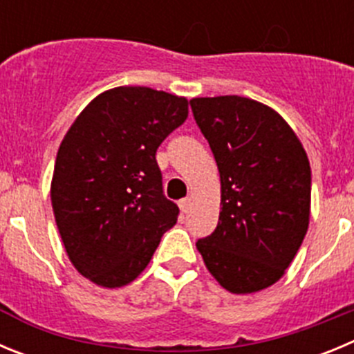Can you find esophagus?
I'll return each mask as SVG.
<instances>
[{"label":"esophagus","mask_w":354,"mask_h":354,"mask_svg":"<svg viewBox=\"0 0 354 354\" xmlns=\"http://www.w3.org/2000/svg\"><path fill=\"white\" fill-rule=\"evenodd\" d=\"M179 207H180V212L183 214H187L189 212V207H191V200L189 198H184L179 202Z\"/></svg>","instance_id":"1"}]
</instances>
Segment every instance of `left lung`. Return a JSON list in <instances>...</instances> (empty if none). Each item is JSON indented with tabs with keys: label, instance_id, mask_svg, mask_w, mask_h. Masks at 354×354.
I'll list each match as a JSON object with an SVG mask.
<instances>
[{
	"label": "left lung",
	"instance_id": "obj_1",
	"mask_svg": "<svg viewBox=\"0 0 354 354\" xmlns=\"http://www.w3.org/2000/svg\"><path fill=\"white\" fill-rule=\"evenodd\" d=\"M191 109L221 177L219 221L196 249L226 291L256 293L283 277L309 228V158L291 126L256 100L193 98Z\"/></svg>",
	"mask_w": 354,
	"mask_h": 354
}]
</instances>
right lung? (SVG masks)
Returning <instances> with one entry per match:
<instances>
[{
    "label": "right lung",
    "instance_id": "add662e5",
    "mask_svg": "<svg viewBox=\"0 0 354 354\" xmlns=\"http://www.w3.org/2000/svg\"><path fill=\"white\" fill-rule=\"evenodd\" d=\"M187 100L144 86L96 96L64 135L50 200L66 254L102 288L138 277L179 207L165 198L156 151L187 119Z\"/></svg>",
    "mask_w": 354,
    "mask_h": 354
}]
</instances>
